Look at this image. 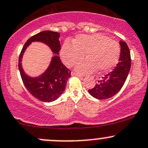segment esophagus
I'll list each match as a JSON object with an SVG mask.
<instances>
[{
	"label": "esophagus",
	"mask_w": 148,
	"mask_h": 148,
	"mask_svg": "<svg viewBox=\"0 0 148 148\" xmlns=\"http://www.w3.org/2000/svg\"><path fill=\"white\" fill-rule=\"evenodd\" d=\"M71 75H73V76H77V77H80V78H82V77H84V75H82V74H78V73L74 72V71H72V72H71Z\"/></svg>",
	"instance_id": "1"
}]
</instances>
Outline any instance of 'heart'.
Listing matches in <instances>:
<instances>
[{"label": "heart", "mask_w": 148, "mask_h": 148, "mask_svg": "<svg viewBox=\"0 0 148 148\" xmlns=\"http://www.w3.org/2000/svg\"><path fill=\"white\" fill-rule=\"evenodd\" d=\"M85 53L87 60L77 64L76 71L81 74L106 72L118 63L121 47L117 42L101 34L92 35H79L73 40V44L65 42L60 55L64 63L71 66L82 60Z\"/></svg>", "instance_id": "b5f03b06"}]
</instances>
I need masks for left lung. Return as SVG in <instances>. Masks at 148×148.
<instances>
[{"instance_id":"1","label":"left lung","mask_w":148,"mask_h":148,"mask_svg":"<svg viewBox=\"0 0 148 148\" xmlns=\"http://www.w3.org/2000/svg\"><path fill=\"white\" fill-rule=\"evenodd\" d=\"M121 51L119 63L113 71L106 74L94 88L88 90V93L98 99H107L116 95L121 89L125 80L131 65L130 49L126 42H120Z\"/></svg>"}]
</instances>
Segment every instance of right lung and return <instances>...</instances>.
<instances>
[{
	"instance_id": "add662e5",
	"label": "right lung",
	"mask_w": 148,
	"mask_h": 148,
	"mask_svg": "<svg viewBox=\"0 0 148 148\" xmlns=\"http://www.w3.org/2000/svg\"><path fill=\"white\" fill-rule=\"evenodd\" d=\"M59 37L60 34L53 31L45 30L39 32L27 40L20 54L18 68L23 84L34 97L43 102L53 101L64 92L66 82L71 76V71L62 63L60 57L55 55L44 74L39 77L32 78L24 73L21 61L24 51L34 41L45 43L54 54H59L61 49Z\"/></svg>"
}]
</instances>
